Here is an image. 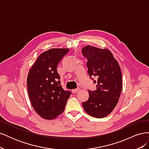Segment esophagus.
I'll return each mask as SVG.
<instances>
[{
    "label": "esophagus",
    "instance_id": "34e87169",
    "mask_svg": "<svg viewBox=\"0 0 149 149\" xmlns=\"http://www.w3.org/2000/svg\"><path fill=\"white\" fill-rule=\"evenodd\" d=\"M79 91V88H76V89H74L72 90V93H76L78 92Z\"/></svg>",
    "mask_w": 149,
    "mask_h": 149
}]
</instances>
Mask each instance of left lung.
Returning <instances> with one entry per match:
<instances>
[{"label": "left lung", "instance_id": "obj_1", "mask_svg": "<svg viewBox=\"0 0 149 149\" xmlns=\"http://www.w3.org/2000/svg\"><path fill=\"white\" fill-rule=\"evenodd\" d=\"M81 52L87 59L89 77L96 84L95 90H89L88 100L82 105L90 116L104 118L113 111L120 96L123 78L120 66L107 49L88 45L83 48Z\"/></svg>", "mask_w": 149, "mask_h": 149}]
</instances>
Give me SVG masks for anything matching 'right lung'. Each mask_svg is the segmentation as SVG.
I'll list each match as a JSON object with an SVG mask.
<instances>
[{
	"label": "right lung",
	"instance_id": "right-lung-1",
	"mask_svg": "<svg viewBox=\"0 0 149 149\" xmlns=\"http://www.w3.org/2000/svg\"><path fill=\"white\" fill-rule=\"evenodd\" d=\"M67 48H52L40 55L27 77L28 93L33 109L42 118L53 119L63 112L71 91L62 88L56 68L69 52Z\"/></svg>",
	"mask_w": 149,
	"mask_h": 149
}]
</instances>
